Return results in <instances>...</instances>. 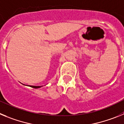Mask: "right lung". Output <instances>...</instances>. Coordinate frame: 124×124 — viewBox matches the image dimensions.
<instances>
[{
  "label": "right lung",
  "mask_w": 124,
  "mask_h": 124,
  "mask_svg": "<svg viewBox=\"0 0 124 124\" xmlns=\"http://www.w3.org/2000/svg\"><path fill=\"white\" fill-rule=\"evenodd\" d=\"M30 87H33V88H35V89H37V88H40V87H42V86H29Z\"/></svg>",
  "instance_id": "obj_1"
}]
</instances>
